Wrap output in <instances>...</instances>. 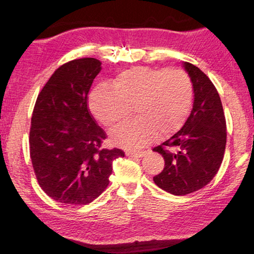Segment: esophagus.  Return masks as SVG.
Listing matches in <instances>:
<instances>
[{
  "label": "esophagus",
  "mask_w": 254,
  "mask_h": 254,
  "mask_svg": "<svg viewBox=\"0 0 254 254\" xmlns=\"http://www.w3.org/2000/svg\"><path fill=\"white\" fill-rule=\"evenodd\" d=\"M126 154L127 157H136V158H141L145 154V151H127Z\"/></svg>",
  "instance_id": "34e87169"
}]
</instances>
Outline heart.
Returning <instances> with one entry per match:
<instances>
[{
	"instance_id": "heart-1",
	"label": "heart",
	"mask_w": 254,
	"mask_h": 254,
	"mask_svg": "<svg viewBox=\"0 0 254 254\" xmlns=\"http://www.w3.org/2000/svg\"><path fill=\"white\" fill-rule=\"evenodd\" d=\"M192 104V83L183 69L133 67L123 70L111 85L100 84L89 96V109L98 121L113 127L130 114L111 133L115 143L141 148L158 133L169 135L184 126Z\"/></svg>"
}]
</instances>
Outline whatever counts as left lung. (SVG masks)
Listing matches in <instances>:
<instances>
[{
	"label": "left lung",
	"instance_id": "1",
	"mask_svg": "<svg viewBox=\"0 0 254 254\" xmlns=\"http://www.w3.org/2000/svg\"><path fill=\"white\" fill-rule=\"evenodd\" d=\"M194 87V105L184 127L153 148L162 154L165 168L154 176L158 187L176 196L199 190L210 183L223 161L226 121L216 87L190 63H184Z\"/></svg>",
	"mask_w": 254,
	"mask_h": 254
}]
</instances>
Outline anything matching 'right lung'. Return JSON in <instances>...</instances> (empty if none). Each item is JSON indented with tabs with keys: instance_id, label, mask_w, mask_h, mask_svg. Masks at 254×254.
Returning a JSON list of instances; mask_svg holds the SVG:
<instances>
[{
	"instance_id": "1",
	"label": "right lung",
	"mask_w": 254,
	"mask_h": 254,
	"mask_svg": "<svg viewBox=\"0 0 254 254\" xmlns=\"http://www.w3.org/2000/svg\"><path fill=\"white\" fill-rule=\"evenodd\" d=\"M95 58L70 60L56 69L37 97L29 144L38 184L66 205H87L109 186L121 149L102 147L106 133L88 109V92L102 69Z\"/></svg>"
}]
</instances>
